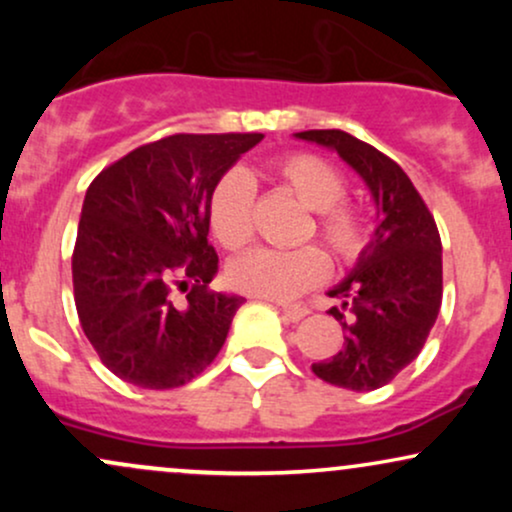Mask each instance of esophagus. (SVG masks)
Listing matches in <instances>:
<instances>
[{"mask_svg": "<svg viewBox=\"0 0 512 512\" xmlns=\"http://www.w3.org/2000/svg\"><path fill=\"white\" fill-rule=\"evenodd\" d=\"M281 313H284L286 320H291V322H298V320H303V317L310 313V308H308V305H305V303L281 305Z\"/></svg>", "mask_w": 512, "mask_h": 512, "instance_id": "1", "label": "esophagus"}]
</instances>
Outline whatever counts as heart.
Returning a JSON list of instances; mask_svg holds the SVG:
<instances>
[{
	"instance_id": "obj_1",
	"label": "heart",
	"mask_w": 512,
	"mask_h": 512,
	"mask_svg": "<svg viewBox=\"0 0 512 512\" xmlns=\"http://www.w3.org/2000/svg\"><path fill=\"white\" fill-rule=\"evenodd\" d=\"M272 178L305 209L315 211L317 236L339 260L351 262L368 243V226L361 211L344 204L346 180L332 163L313 154L281 158ZM252 199L255 187L243 173H228L209 199V226L226 250H243L252 240ZM327 272V260L317 248L252 250L228 269V279L248 296L289 301L317 284Z\"/></svg>"
}]
</instances>
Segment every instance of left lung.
I'll list each match as a JSON object with an SVG mask.
<instances>
[{
  "label": "left lung",
  "instance_id": "left-lung-1",
  "mask_svg": "<svg viewBox=\"0 0 512 512\" xmlns=\"http://www.w3.org/2000/svg\"><path fill=\"white\" fill-rule=\"evenodd\" d=\"M296 139L337 151L366 182L375 202L373 238L344 281L332 286L344 344L313 363L325 383L378 390L424 349L443 301V245L436 221L409 175L392 158L342 129H308Z\"/></svg>",
  "mask_w": 512,
  "mask_h": 512
}]
</instances>
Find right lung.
<instances>
[{"label": "right lung", "instance_id": "1", "mask_svg": "<svg viewBox=\"0 0 512 512\" xmlns=\"http://www.w3.org/2000/svg\"><path fill=\"white\" fill-rule=\"evenodd\" d=\"M264 134H173L129 151L86 190L72 279L103 366L144 390L190 383L214 361L243 298L209 291V199Z\"/></svg>", "mask_w": 512, "mask_h": 512}]
</instances>
